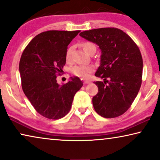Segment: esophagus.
I'll return each mask as SVG.
<instances>
[{"label":"esophagus","instance_id":"esophagus-1","mask_svg":"<svg viewBox=\"0 0 160 160\" xmlns=\"http://www.w3.org/2000/svg\"><path fill=\"white\" fill-rule=\"evenodd\" d=\"M91 82V81L90 80H85V81H84V83L85 84H88V83H90Z\"/></svg>","mask_w":160,"mask_h":160}]
</instances>
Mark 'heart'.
<instances>
[{
	"mask_svg": "<svg viewBox=\"0 0 160 160\" xmlns=\"http://www.w3.org/2000/svg\"><path fill=\"white\" fill-rule=\"evenodd\" d=\"M81 47H82L83 50H84L87 53H89V51L91 50L92 48H96L95 45L92 43L91 42L85 41L81 42L80 44ZM71 48L67 49L66 52V60L67 62L70 61L71 58ZM93 67L92 65H79V66H75L72 69V73L77 77H79L81 78H86L89 76L92 72L93 71Z\"/></svg>",
	"mask_w": 160,
	"mask_h": 160,
	"instance_id": "heart-1",
	"label": "heart"
}]
</instances>
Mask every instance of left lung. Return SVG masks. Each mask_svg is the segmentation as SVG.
<instances>
[{
  "label": "left lung",
  "mask_w": 160,
  "mask_h": 160,
  "mask_svg": "<svg viewBox=\"0 0 160 160\" xmlns=\"http://www.w3.org/2000/svg\"><path fill=\"white\" fill-rule=\"evenodd\" d=\"M80 35L95 42L102 51L101 64L95 76L98 91L92 102L95 111L103 118L122 115L138 95L142 82L143 59L131 38L115 28L83 31Z\"/></svg>",
  "instance_id": "1"
}]
</instances>
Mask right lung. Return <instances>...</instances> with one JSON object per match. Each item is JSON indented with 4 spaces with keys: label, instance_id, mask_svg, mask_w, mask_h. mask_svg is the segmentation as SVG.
<instances>
[{
    "label": "right lung",
    "instance_id": "right-lung-1",
    "mask_svg": "<svg viewBox=\"0 0 160 160\" xmlns=\"http://www.w3.org/2000/svg\"><path fill=\"white\" fill-rule=\"evenodd\" d=\"M80 30H48L36 35L22 53L19 62L22 88L40 115L58 120L71 109L75 93L82 86L78 77L62 85L57 77L66 64L67 46Z\"/></svg>",
    "mask_w": 160,
    "mask_h": 160
}]
</instances>
